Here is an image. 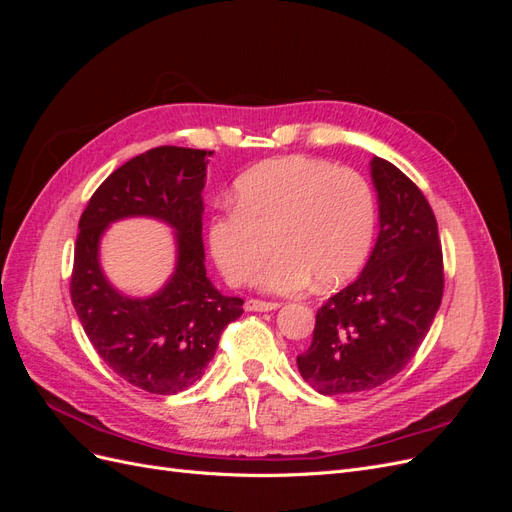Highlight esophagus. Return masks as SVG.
Masks as SVG:
<instances>
[{
  "label": "esophagus",
  "mask_w": 512,
  "mask_h": 512,
  "mask_svg": "<svg viewBox=\"0 0 512 512\" xmlns=\"http://www.w3.org/2000/svg\"><path fill=\"white\" fill-rule=\"evenodd\" d=\"M277 307H280V303H273V301H260V299L245 301V312H273Z\"/></svg>",
  "instance_id": "1"
}]
</instances>
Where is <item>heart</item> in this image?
I'll return each instance as SVG.
<instances>
[{
  "instance_id": "1",
  "label": "heart",
  "mask_w": 512,
  "mask_h": 512,
  "mask_svg": "<svg viewBox=\"0 0 512 512\" xmlns=\"http://www.w3.org/2000/svg\"><path fill=\"white\" fill-rule=\"evenodd\" d=\"M376 220V194L363 175L292 156L243 173L235 183V207L211 215L207 241L232 286L252 282L277 250L280 256L260 284L275 294H294L312 280L331 288L359 273L374 243Z\"/></svg>"
}]
</instances>
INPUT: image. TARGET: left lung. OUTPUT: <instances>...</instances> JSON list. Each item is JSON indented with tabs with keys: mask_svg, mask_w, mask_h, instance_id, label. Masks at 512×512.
Segmentation results:
<instances>
[{
	"mask_svg": "<svg viewBox=\"0 0 512 512\" xmlns=\"http://www.w3.org/2000/svg\"><path fill=\"white\" fill-rule=\"evenodd\" d=\"M380 198V235L359 280L316 312L312 346L297 356L305 382L322 395L361 393L404 369L444 294L436 215L397 166L371 162Z\"/></svg>",
	"mask_w": 512,
	"mask_h": 512,
	"instance_id": "obj_1",
	"label": "left lung"
}]
</instances>
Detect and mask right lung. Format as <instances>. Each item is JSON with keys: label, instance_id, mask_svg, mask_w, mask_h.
<instances>
[{"label": "right lung", "instance_id": "obj_1", "mask_svg": "<svg viewBox=\"0 0 512 512\" xmlns=\"http://www.w3.org/2000/svg\"><path fill=\"white\" fill-rule=\"evenodd\" d=\"M213 151L153 147L108 175L79 220L70 299L91 346L119 378L153 395H175L205 374L243 299L224 297L205 269L203 198ZM153 214L178 230L176 275L149 300H130L104 280L97 241L106 223Z\"/></svg>", "mask_w": 512, "mask_h": 512}]
</instances>
